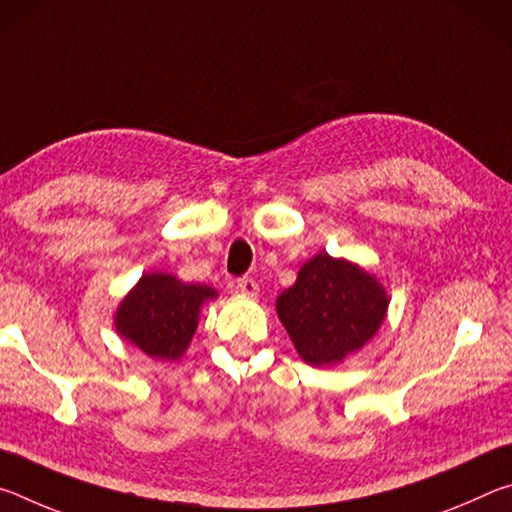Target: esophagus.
Wrapping results in <instances>:
<instances>
[{
  "instance_id": "34e87169",
  "label": "esophagus",
  "mask_w": 512,
  "mask_h": 512,
  "mask_svg": "<svg viewBox=\"0 0 512 512\" xmlns=\"http://www.w3.org/2000/svg\"><path fill=\"white\" fill-rule=\"evenodd\" d=\"M237 289H239L241 293H244V296H248V298H255L257 291H259L257 282L253 280V277H239V280H237Z\"/></svg>"
}]
</instances>
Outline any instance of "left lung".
<instances>
[{"label":"left lung","instance_id":"8db88e82","mask_svg":"<svg viewBox=\"0 0 512 512\" xmlns=\"http://www.w3.org/2000/svg\"><path fill=\"white\" fill-rule=\"evenodd\" d=\"M302 361L334 366L361 350L386 318L388 296L375 275L348 259L318 253L275 302Z\"/></svg>","mask_w":512,"mask_h":512}]
</instances>
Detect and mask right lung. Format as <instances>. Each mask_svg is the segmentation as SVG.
I'll list each match as a JSON object with an SVG mask.
<instances>
[{
	"label": "right lung",
	"instance_id": "add662e5",
	"mask_svg": "<svg viewBox=\"0 0 512 512\" xmlns=\"http://www.w3.org/2000/svg\"><path fill=\"white\" fill-rule=\"evenodd\" d=\"M216 291L207 284H185L169 273H146L115 314L121 339L153 359L176 361L189 348L198 314Z\"/></svg>",
	"mask_w": 512,
	"mask_h": 512
}]
</instances>
